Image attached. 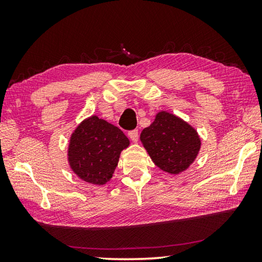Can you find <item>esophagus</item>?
<instances>
[{
    "label": "esophagus",
    "mask_w": 262,
    "mask_h": 262,
    "mask_svg": "<svg viewBox=\"0 0 262 262\" xmlns=\"http://www.w3.org/2000/svg\"><path fill=\"white\" fill-rule=\"evenodd\" d=\"M128 136H129V139L133 142H137V141H139V130L134 129V130L128 132Z\"/></svg>",
    "instance_id": "obj_1"
}]
</instances>
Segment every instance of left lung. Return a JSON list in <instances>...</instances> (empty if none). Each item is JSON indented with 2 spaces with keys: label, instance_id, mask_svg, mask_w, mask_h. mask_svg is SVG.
I'll return each instance as SVG.
<instances>
[{
  "label": "left lung",
  "instance_id": "8db88e82",
  "mask_svg": "<svg viewBox=\"0 0 262 262\" xmlns=\"http://www.w3.org/2000/svg\"><path fill=\"white\" fill-rule=\"evenodd\" d=\"M141 141L156 165L171 174L185 171L201 147L196 130L176 115L159 112L141 133Z\"/></svg>",
  "mask_w": 262,
  "mask_h": 262
}]
</instances>
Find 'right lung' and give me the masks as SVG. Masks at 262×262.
Here are the masks:
<instances>
[{
	"mask_svg": "<svg viewBox=\"0 0 262 262\" xmlns=\"http://www.w3.org/2000/svg\"><path fill=\"white\" fill-rule=\"evenodd\" d=\"M129 145L127 136L111 123L94 117L84 120L69 143V163L84 181L103 185L112 178L121 150Z\"/></svg>",
	"mask_w": 262,
	"mask_h": 262,
	"instance_id": "1",
	"label": "right lung"
}]
</instances>
